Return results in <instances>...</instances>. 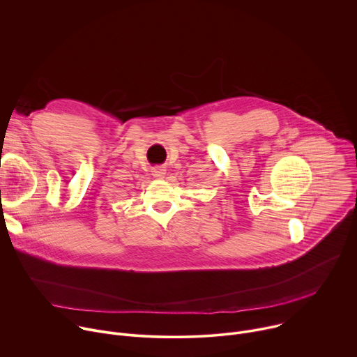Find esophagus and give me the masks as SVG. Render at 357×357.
I'll return each instance as SVG.
<instances>
[{"mask_svg": "<svg viewBox=\"0 0 357 357\" xmlns=\"http://www.w3.org/2000/svg\"><path fill=\"white\" fill-rule=\"evenodd\" d=\"M165 167H161V165H158V167H154L151 169V172H152V176L154 178H164V175H165Z\"/></svg>", "mask_w": 357, "mask_h": 357, "instance_id": "esophagus-1", "label": "esophagus"}]
</instances>
